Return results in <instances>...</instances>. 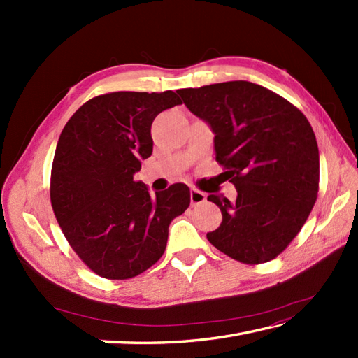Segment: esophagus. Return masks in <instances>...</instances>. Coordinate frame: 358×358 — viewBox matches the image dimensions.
Instances as JSON below:
<instances>
[{"instance_id":"34e87169","label":"esophagus","mask_w":358,"mask_h":358,"mask_svg":"<svg viewBox=\"0 0 358 358\" xmlns=\"http://www.w3.org/2000/svg\"><path fill=\"white\" fill-rule=\"evenodd\" d=\"M206 201V194L199 191V189H191V203L192 206H196V204H201Z\"/></svg>"}]
</instances>
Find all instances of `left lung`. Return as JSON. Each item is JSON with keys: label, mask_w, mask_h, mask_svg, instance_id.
I'll use <instances>...</instances> for the list:
<instances>
[{"label": "left lung", "mask_w": 358, "mask_h": 358, "mask_svg": "<svg viewBox=\"0 0 358 358\" xmlns=\"http://www.w3.org/2000/svg\"><path fill=\"white\" fill-rule=\"evenodd\" d=\"M186 108L215 134V159L237 200L209 195L222 210L208 240L234 260L258 264L283 252L313 210L320 178L315 134L294 104L249 81L180 89Z\"/></svg>", "instance_id": "obj_1"}]
</instances>
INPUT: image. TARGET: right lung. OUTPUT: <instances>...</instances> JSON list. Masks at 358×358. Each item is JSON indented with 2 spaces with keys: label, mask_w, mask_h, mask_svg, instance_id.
Here are the masks:
<instances>
[{
  "label": "right lung",
  "mask_w": 358,
  "mask_h": 358,
  "mask_svg": "<svg viewBox=\"0 0 358 358\" xmlns=\"http://www.w3.org/2000/svg\"><path fill=\"white\" fill-rule=\"evenodd\" d=\"M166 92H112L85 103L67 121L50 173L53 214L90 271L127 280L164 254L169 224L191 204L183 183L150 196L134 180L152 154V121L180 104Z\"/></svg>",
  "instance_id": "obj_1"
}]
</instances>
